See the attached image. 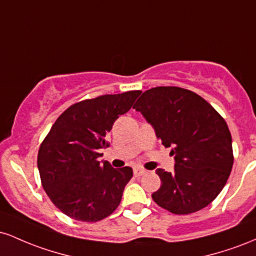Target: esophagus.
I'll use <instances>...</instances> for the list:
<instances>
[{"instance_id": "34e87169", "label": "esophagus", "mask_w": 256, "mask_h": 256, "mask_svg": "<svg viewBox=\"0 0 256 256\" xmlns=\"http://www.w3.org/2000/svg\"><path fill=\"white\" fill-rule=\"evenodd\" d=\"M146 173V170L140 168V167H134V174L136 176V177H140V176H143Z\"/></svg>"}]
</instances>
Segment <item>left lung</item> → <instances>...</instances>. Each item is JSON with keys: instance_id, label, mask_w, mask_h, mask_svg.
I'll use <instances>...</instances> for the list:
<instances>
[{"instance_id": "8db88e82", "label": "left lung", "mask_w": 256, "mask_h": 256, "mask_svg": "<svg viewBox=\"0 0 256 256\" xmlns=\"http://www.w3.org/2000/svg\"><path fill=\"white\" fill-rule=\"evenodd\" d=\"M134 108L174 155V171L156 170L161 186L152 200L173 214H190L210 204L225 186L234 165L232 138L224 118L198 94L178 86L146 90Z\"/></svg>"}]
</instances>
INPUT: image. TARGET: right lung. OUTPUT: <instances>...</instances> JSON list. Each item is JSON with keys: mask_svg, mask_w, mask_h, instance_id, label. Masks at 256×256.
I'll return each mask as SVG.
<instances>
[{"mask_svg": "<svg viewBox=\"0 0 256 256\" xmlns=\"http://www.w3.org/2000/svg\"><path fill=\"white\" fill-rule=\"evenodd\" d=\"M140 92L102 95L72 104L44 138L37 158L42 186L70 218L95 222L119 206L134 172L101 162L100 149L110 146L106 137L114 122L130 110Z\"/></svg>", "mask_w": 256, "mask_h": 256, "instance_id": "right-lung-1", "label": "right lung"}]
</instances>
